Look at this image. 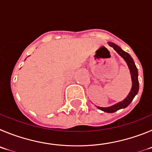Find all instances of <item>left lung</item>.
Wrapping results in <instances>:
<instances>
[{"label":"left lung","mask_w":152,"mask_h":152,"mask_svg":"<svg viewBox=\"0 0 152 152\" xmlns=\"http://www.w3.org/2000/svg\"><path fill=\"white\" fill-rule=\"evenodd\" d=\"M108 45L110 47L113 48L114 50L117 51V54L119 55H120L124 59V61H126V63L128 65V67H129V71H130L131 74V78H132V88H131L130 92L129 93V95H127L126 98L124 100H123L122 102H118V103L115 104L114 105H112V106L108 107H97L98 109L102 110V111L107 112V113H113V112L117 111V110H120V109L125 108L129 104L132 102V101L133 100L134 97L137 95L138 91H139V79H138V69L136 68V64L134 63L133 59L132 58L130 55L127 52L124 51V50L120 48L118 45H115L113 42H108Z\"/></svg>","instance_id":"obj_1"}]
</instances>
